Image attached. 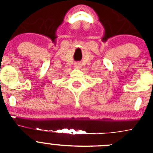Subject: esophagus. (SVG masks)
Instances as JSON below:
<instances>
[{
  "label": "esophagus",
  "mask_w": 153,
  "mask_h": 153,
  "mask_svg": "<svg viewBox=\"0 0 153 153\" xmlns=\"http://www.w3.org/2000/svg\"><path fill=\"white\" fill-rule=\"evenodd\" d=\"M75 67H77V68H79V67H81V64L79 63H75Z\"/></svg>",
  "instance_id": "obj_1"
}]
</instances>
